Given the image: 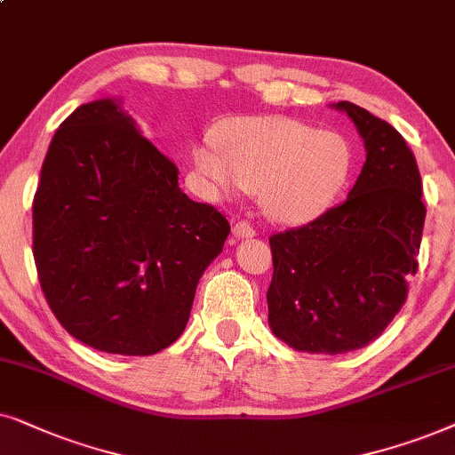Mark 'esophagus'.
I'll return each instance as SVG.
<instances>
[{"mask_svg":"<svg viewBox=\"0 0 455 455\" xmlns=\"http://www.w3.org/2000/svg\"><path fill=\"white\" fill-rule=\"evenodd\" d=\"M233 237L235 239H251V237H256V228H253L250 222L241 220L233 227Z\"/></svg>","mask_w":455,"mask_h":455,"instance_id":"34e87169","label":"esophagus"}]
</instances>
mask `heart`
<instances>
[{"label": "heart", "mask_w": 455, "mask_h": 455, "mask_svg": "<svg viewBox=\"0 0 455 455\" xmlns=\"http://www.w3.org/2000/svg\"><path fill=\"white\" fill-rule=\"evenodd\" d=\"M214 142L193 149V166L214 196L258 191L264 214L281 224L324 214L354 171L347 137L287 116L224 120Z\"/></svg>", "instance_id": "b5f03b06"}]
</instances>
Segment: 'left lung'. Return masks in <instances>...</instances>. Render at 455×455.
Segmentation results:
<instances>
[{"mask_svg": "<svg viewBox=\"0 0 455 455\" xmlns=\"http://www.w3.org/2000/svg\"><path fill=\"white\" fill-rule=\"evenodd\" d=\"M364 139L366 162L347 199L270 237L268 324L307 354L366 347L402 310L418 270L427 208L416 157L389 123L339 101Z\"/></svg>", "mask_w": 455, "mask_h": 455, "instance_id": "obj_1", "label": "left lung"}]
</instances>
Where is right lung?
<instances>
[{
	"label": "right lung",
	"mask_w": 455,
	"mask_h": 455,
	"mask_svg": "<svg viewBox=\"0 0 455 455\" xmlns=\"http://www.w3.org/2000/svg\"><path fill=\"white\" fill-rule=\"evenodd\" d=\"M95 100L60 124L33 199V256L60 324L89 347L151 355L177 341L231 227L180 191L177 166Z\"/></svg>",
	"instance_id": "1"
}]
</instances>
